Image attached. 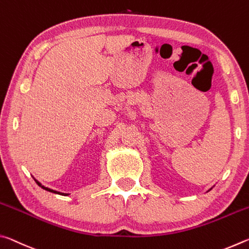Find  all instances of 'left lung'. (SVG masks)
I'll return each mask as SVG.
<instances>
[{
    "mask_svg": "<svg viewBox=\"0 0 249 249\" xmlns=\"http://www.w3.org/2000/svg\"><path fill=\"white\" fill-rule=\"evenodd\" d=\"M211 189H212V188H211ZM211 189H210V190H211ZM210 190H209V191H210Z\"/></svg>",
    "mask_w": 249,
    "mask_h": 249,
    "instance_id": "obj_1",
    "label": "left lung"
}]
</instances>
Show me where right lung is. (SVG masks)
<instances>
[{
	"label": "right lung",
	"mask_w": 249,
	"mask_h": 249,
	"mask_svg": "<svg viewBox=\"0 0 249 249\" xmlns=\"http://www.w3.org/2000/svg\"><path fill=\"white\" fill-rule=\"evenodd\" d=\"M34 180H35V182L39 185L40 188H43L44 190H46V191H49V192H53V193H56V195H60V196H69V193H64V192H59V191H56V190H53V189H50V188H47V187H45V185H43L41 184L38 180H36L35 178H34Z\"/></svg>",
	"instance_id": "add662e5"
}]
</instances>
